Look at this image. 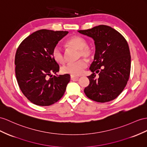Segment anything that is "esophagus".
Listing matches in <instances>:
<instances>
[{
	"label": "esophagus",
	"instance_id": "esophagus-1",
	"mask_svg": "<svg viewBox=\"0 0 147 147\" xmlns=\"http://www.w3.org/2000/svg\"><path fill=\"white\" fill-rule=\"evenodd\" d=\"M80 78L78 76H73V75H71V80H78Z\"/></svg>",
	"mask_w": 147,
	"mask_h": 147
}]
</instances>
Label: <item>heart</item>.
<instances>
[{"label": "heart", "mask_w": 147, "mask_h": 147, "mask_svg": "<svg viewBox=\"0 0 147 147\" xmlns=\"http://www.w3.org/2000/svg\"><path fill=\"white\" fill-rule=\"evenodd\" d=\"M66 43L69 46L73 47L79 50L78 58L81 57L89 59L93 54L91 48L88 46V42L84 38L74 36L67 41ZM52 57L55 61L59 64H63L65 62V55L62 49L59 46L53 48L51 52ZM88 63L84 59H80L76 62L68 63L63 66L61 71L65 74H69L73 76H79L83 73L84 70L87 67Z\"/></svg>", "instance_id": "b5f03b06"}]
</instances>
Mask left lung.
<instances>
[{"label": "left lung", "instance_id": "1", "mask_svg": "<svg viewBox=\"0 0 147 147\" xmlns=\"http://www.w3.org/2000/svg\"><path fill=\"white\" fill-rule=\"evenodd\" d=\"M78 32L92 38L96 45L94 61L88 76L89 84L84 91L88 98L98 102L115 99L129 81L131 56L127 41L120 33L109 26L100 25ZM96 73L99 74L96 77Z\"/></svg>", "mask_w": 147, "mask_h": 147}]
</instances>
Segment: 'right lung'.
<instances>
[{"mask_svg":"<svg viewBox=\"0 0 147 147\" xmlns=\"http://www.w3.org/2000/svg\"><path fill=\"white\" fill-rule=\"evenodd\" d=\"M67 31L42 29L22 41L16 57V75L24 95L37 106H48L61 98L70 75L55 76L59 66L52 57L53 49L66 36Z\"/></svg>","mask_w":147,"mask_h":147,"instance_id":"1","label":"right lung"}]
</instances>
